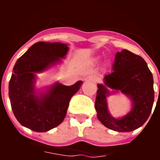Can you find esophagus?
<instances>
[{
  "label": "esophagus",
  "mask_w": 160,
  "mask_h": 160,
  "mask_svg": "<svg viewBox=\"0 0 160 160\" xmlns=\"http://www.w3.org/2000/svg\"><path fill=\"white\" fill-rule=\"evenodd\" d=\"M85 81H93L96 82V78L94 76H89V77L85 78Z\"/></svg>",
  "instance_id": "esophagus-1"
}]
</instances>
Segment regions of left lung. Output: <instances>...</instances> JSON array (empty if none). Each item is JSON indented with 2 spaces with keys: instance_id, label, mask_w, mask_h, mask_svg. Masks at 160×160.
Wrapping results in <instances>:
<instances>
[{
  "instance_id": "8db88e82",
  "label": "left lung",
  "mask_w": 160,
  "mask_h": 160,
  "mask_svg": "<svg viewBox=\"0 0 160 160\" xmlns=\"http://www.w3.org/2000/svg\"><path fill=\"white\" fill-rule=\"evenodd\" d=\"M120 91L132 102V111L121 119L111 116L107 108L109 89ZM153 76L142 57L122 49L115 55L113 72L98 84L95 109L97 117L106 128L118 132H130L145 123L154 103Z\"/></svg>"
}]
</instances>
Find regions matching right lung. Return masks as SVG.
<instances>
[{
	"label": "right lung",
	"mask_w": 160,
	"mask_h": 160,
	"mask_svg": "<svg viewBox=\"0 0 160 160\" xmlns=\"http://www.w3.org/2000/svg\"><path fill=\"white\" fill-rule=\"evenodd\" d=\"M69 48L60 42L33 44L17 61L8 84L11 107L18 122L36 132H46L64 120L71 98L82 82L67 87L55 82L38 95L36 73H42L65 58Z\"/></svg>",
	"instance_id": "obj_1"
}]
</instances>
